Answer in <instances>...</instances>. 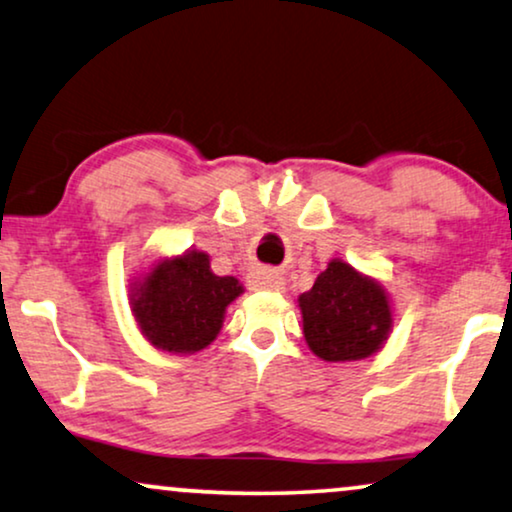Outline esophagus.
I'll use <instances>...</instances> for the list:
<instances>
[{
  "label": "esophagus",
  "mask_w": 512,
  "mask_h": 512,
  "mask_svg": "<svg viewBox=\"0 0 512 512\" xmlns=\"http://www.w3.org/2000/svg\"><path fill=\"white\" fill-rule=\"evenodd\" d=\"M251 285L256 289H282V285H285V277L273 268H261L251 275Z\"/></svg>",
  "instance_id": "34e87169"
}]
</instances>
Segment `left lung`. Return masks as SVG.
<instances>
[{
    "label": "left lung",
    "mask_w": 512,
    "mask_h": 512,
    "mask_svg": "<svg viewBox=\"0 0 512 512\" xmlns=\"http://www.w3.org/2000/svg\"><path fill=\"white\" fill-rule=\"evenodd\" d=\"M299 308L308 349L330 363L372 356L391 330V306L380 282L339 258L299 296Z\"/></svg>",
    "instance_id": "obj_1"
}]
</instances>
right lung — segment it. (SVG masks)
<instances>
[{"label": "right lung", "instance_id": "right-lung-1", "mask_svg": "<svg viewBox=\"0 0 512 512\" xmlns=\"http://www.w3.org/2000/svg\"><path fill=\"white\" fill-rule=\"evenodd\" d=\"M244 289L218 277L204 251L159 261L132 287L130 306L149 344L168 353H197L218 337L225 308Z\"/></svg>", "mask_w": 512, "mask_h": 512}]
</instances>
